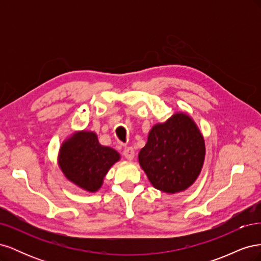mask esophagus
Returning a JSON list of instances; mask_svg holds the SVG:
<instances>
[{"label": "esophagus", "instance_id": "1", "mask_svg": "<svg viewBox=\"0 0 261 261\" xmlns=\"http://www.w3.org/2000/svg\"><path fill=\"white\" fill-rule=\"evenodd\" d=\"M123 154H124V156H125L127 160H133L134 156H135V151H134L133 147H126V148L124 149Z\"/></svg>", "mask_w": 261, "mask_h": 261}]
</instances>
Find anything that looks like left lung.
Instances as JSON below:
<instances>
[{"label": "left lung", "mask_w": 261, "mask_h": 261, "mask_svg": "<svg viewBox=\"0 0 261 261\" xmlns=\"http://www.w3.org/2000/svg\"><path fill=\"white\" fill-rule=\"evenodd\" d=\"M204 153V140L195 122L185 113H175L149 132L138 160L154 188L175 194L198 177Z\"/></svg>", "instance_id": "obj_1"}]
</instances>
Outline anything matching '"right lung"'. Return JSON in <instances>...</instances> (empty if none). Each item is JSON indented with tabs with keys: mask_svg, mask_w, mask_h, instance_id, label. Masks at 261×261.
Returning a JSON list of instances; mask_svg holds the SVG:
<instances>
[{
	"mask_svg": "<svg viewBox=\"0 0 261 261\" xmlns=\"http://www.w3.org/2000/svg\"><path fill=\"white\" fill-rule=\"evenodd\" d=\"M118 160L116 150L100 145L97 134L86 130L66 139L59 154V165L66 178L90 193L102 186L108 171Z\"/></svg>",
	"mask_w": 261,
	"mask_h": 261,
	"instance_id": "1",
	"label": "right lung"
}]
</instances>
